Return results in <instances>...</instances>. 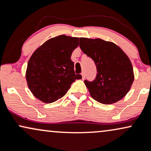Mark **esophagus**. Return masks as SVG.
<instances>
[{
	"label": "esophagus",
	"instance_id": "obj_1",
	"mask_svg": "<svg viewBox=\"0 0 151 151\" xmlns=\"http://www.w3.org/2000/svg\"><path fill=\"white\" fill-rule=\"evenodd\" d=\"M81 76H82V79L84 80L85 79V77H86V76H85V73L84 72L81 73Z\"/></svg>",
	"mask_w": 151,
	"mask_h": 151
}]
</instances>
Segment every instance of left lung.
Wrapping results in <instances>:
<instances>
[{
    "label": "left lung",
    "instance_id": "left-lung-1",
    "mask_svg": "<svg viewBox=\"0 0 151 151\" xmlns=\"http://www.w3.org/2000/svg\"><path fill=\"white\" fill-rule=\"evenodd\" d=\"M79 46L96 65L95 79L92 82L84 81L91 97L104 104L122 100L134 80L133 66L127 55L114 43L101 39L82 37Z\"/></svg>",
    "mask_w": 151,
    "mask_h": 151
}]
</instances>
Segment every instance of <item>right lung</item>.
Listing matches in <instances>:
<instances>
[{
	"instance_id": "add662e5",
	"label": "right lung",
	"mask_w": 151,
	"mask_h": 151,
	"mask_svg": "<svg viewBox=\"0 0 151 151\" xmlns=\"http://www.w3.org/2000/svg\"><path fill=\"white\" fill-rule=\"evenodd\" d=\"M78 37L59 35L44 42L30 57L26 70L28 88L42 102L51 103L66 94L76 79L72 52L78 46Z\"/></svg>"
}]
</instances>
